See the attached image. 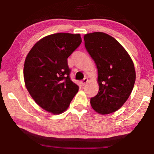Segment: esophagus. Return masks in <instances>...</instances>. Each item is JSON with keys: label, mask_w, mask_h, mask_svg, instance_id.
Listing matches in <instances>:
<instances>
[{"label": "esophagus", "mask_w": 154, "mask_h": 154, "mask_svg": "<svg viewBox=\"0 0 154 154\" xmlns=\"http://www.w3.org/2000/svg\"><path fill=\"white\" fill-rule=\"evenodd\" d=\"M88 82V79H87V78H85V79H83V80L82 82V84L83 86V85H85V84H86L87 82Z\"/></svg>", "instance_id": "1"}]
</instances>
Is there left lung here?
I'll use <instances>...</instances> for the list:
<instances>
[{"instance_id":"8db88e82","label":"left lung","mask_w":154,"mask_h":154,"mask_svg":"<svg viewBox=\"0 0 154 154\" xmlns=\"http://www.w3.org/2000/svg\"><path fill=\"white\" fill-rule=\"evenodd\" d=\"M85 47L98 70L97 95L90 99L98 114L118 111L129 98L136 79L134 63L128 53L116 38L95 32L83 36Z\"/></svg>"}]
</instances>
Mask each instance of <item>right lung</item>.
I'll return each mask as SVG.
<instances>
[{"label": "right lung", "instance_id": "add662e5", "mask_svg": "<svg viewBox=\"0 0 154 154\" xmlns=\"http://www.w3.org/2000/svg\"><path fill=\"white\" fill-rule=\"evenodd\" d=\"M81 43L79 34H52L37 41L26 56V88L36 103L49 113H63L79 90L69 77L67 58Z\"/></svg>", "mask_w": 154, "mask_h": 154}]
</instances>
